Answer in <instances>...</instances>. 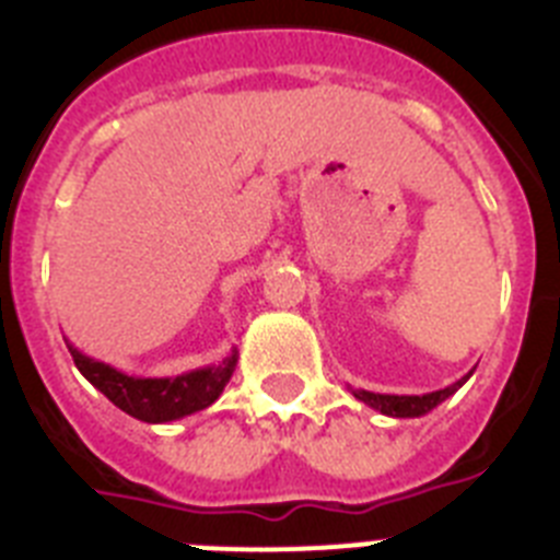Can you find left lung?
<instances>
[{
	"mask_svg": "<svg viewBox=\"0 0 560 560\" xmlns=\"http://www.w3.org/2000/svg\"><path fill=\"white\" fill-rule=\"evenodd\" d=\"M471 378V373L463 375L459 381H454L452 387L446 389H434V393L427 395H381V393H368V389H350L361 404H368L370 409L381 415H389V418H420V415L432 412L434 407H440L443 400L452 398L465 381Z\"/></svg>",
	"mask_w": 560,
	"mask_h": 560,
	"instance_id": "1",
	"label": "left lung"
}]
</instances>
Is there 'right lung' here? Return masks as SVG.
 <instances>
[{
    "mask_svg": "<svg viewBox=\"0 0 560 560\" xmlns=\"http://www.w3.org/2000/svg\"><path fill=\"white\" fill-rule=\"evenodd\" d=\"M63 341L83 378L101 389L114 407L142 423H171V420H182L207 409L224 393L237 364V350H232L219 364H207V368L182 375H165V378H142V375H128L106 361L81 353L69 339Z\"/></svg>",
    "mask_w": 560,
    "mask_h": 560,
    "instance_id": "add662e5",
    "label": "right lung"
}]
</instances>
